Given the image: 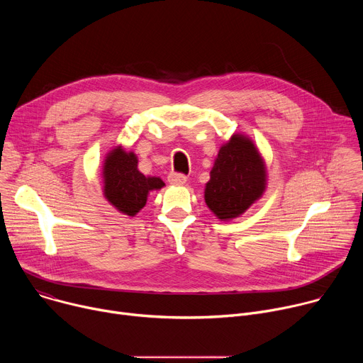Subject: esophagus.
<instances>
[{"label": "esophagus", "instance_id": "esophagus-1", "mask_svg": "<svg viewBox=\"0 0 363 363\" xmlns=\"http://www.w3.org/2000/svg\"><path fill=\"white\" fill-rule=\"evenodd\" d=\"M168 182L172 185H182L186 182V177L181 172H171L168 175Z\"/></svg>", "mask_w": 363, "mask_h": 363}]
</instances>
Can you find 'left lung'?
<instances>
[{"label":"left lung","mask_w":363,"mask_h":363,"mask_svg":"<svg viewBox=\"0 0 363 363\" xmlns=\"http://www.w3.org/2000/svg\"><path fill=\"white\" fill-rule=\"evenodd\" d=\"M210 175L205 202L221 220L242 214L266 188L264 162L252 142L240 135L220 149Z\"/></svg>","instance_id":"1"}]
</instances>
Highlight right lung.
Listing matches in <instances>:
<instances>
[{"mask_svg":"<svg viewBox=\"0 0 363 363\" xmlns=\"http://www.w3.org/2000/svg\"><path fill=\"white\" fill-rule=\"evenodd\" d=\"M105 196L119 211L135 216L146 203L147 192L160 189L165 184L160 178H146L138 171L135 153H126L122 147L113 149L105 161Z\"/></svg>","mask_w":363,"mask_h":363,"instance_id":"add662e5","label":"right lung"}]
</instances>
